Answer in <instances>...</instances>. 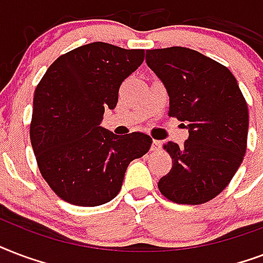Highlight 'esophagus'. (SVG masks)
Returning <instances> with one entry per match:
<instances>
[{"label": "esophagus", "mask_w": 263, "mask_h": 263, "mask_svg": "<svg viewBox=\"0 0 263 263\" xmlns=\"http://www.w3.org/2000/svg\"><path fill=\"white\" fill-rule=\"evenodd\" d=\"M160 145H162V144H160V141H158V140H154V141H152V148H151V149L152 151L158 149V148H160Z\"/></svg>", "instance_id": "obj_1"}]
</instances>
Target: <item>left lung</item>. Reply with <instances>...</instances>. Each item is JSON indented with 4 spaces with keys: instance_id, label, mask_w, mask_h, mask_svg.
<instances>
[{
    "instance_id": "8db88e82",
    "label": "left lung",
    "mask_w": 263,
    "mask_h": 263,
    "mask_svg": "<svg viewBox=\"0 0 263 263\" xmlns=\"http://www.w3.org/2000/svg\"><path fill=\"white\" fill-rule=\"evenodd\" d=\"M146 64L163 82L170 117L185 122L184 145L164 144L172 170L158 182L168 200L201 204L231 182L247 148L248 108L227 67L181 46L146 50Z\"/></svg>"
}]
</instances>
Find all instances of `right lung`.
Here are the masks:
<instances>
[{"instance_id": "add662e5", "label": "right lung", "mask_w": 263, "mask_h": 263, "mask_svg": "<svg viewBox=\"0 0 263 263\" xmlns=\"http://www.w3.org/2000/svg\"><path fill=\"white\" fill-rule=\"evenodd\" d=\"M144 56L142 49L83 45L54 60L36 86L31 145L44 180L63 200L83 207L112 200L130 162L149 151L148 134L121 137L101 126Z\"/></svg>"}]
</instances>
